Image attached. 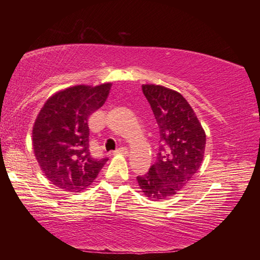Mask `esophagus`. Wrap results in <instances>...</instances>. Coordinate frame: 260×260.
Masks as SVG:
<instances>
[{
  "label": "esophagus",
  "instance_id": "obj_1",
  "mask_svg": "<svg viewBox=\"0 0 260 260\" xmlns=\"http://www.w3.org/2000/svg\"><path fill=\"white\" fill-rule=\"evenodd\" d=\"M116 153H122V155H127V153H128V151H127V149L125 147H120V148L117 149Z\"/></svg>",
  "mask_w": 260,
  "mask_h": 260
}]
</instances>
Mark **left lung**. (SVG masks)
I'll return each mask as SVG.
<instances>
[{
    "mask_svg": "<svg viewBox=\"0 0 260 260\" xmlns=\"http://www.w3.org/2000/svg\"><path fill=\"white\" fill-rule=\"evenodd\" d=\"M142 91L159 128L160 146L156 161L136 179L149 200H166L200 170L206 136L193 110L178 91L156 85H143Z\"/></svg>",
    "mask_w": 260,
    "mask_h": 260,
    "instance_id": "1",
    "label": "left lung"
}]
</instances>
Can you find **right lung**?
Instances as JSON below:
<instances>
[{
    "label": "right lung",
    "mask_w": 260,
    "mask_h": 260,
    "mask_svg": "<svg viewBox=\"0 0 260 260\" xmlns=\"http://www.w3.org/2000/svg\"><path fill=\"white\" fill-rule=\"evenodd\" d=\"M110 89L111 83L68 88L52 95L35 120V157L46 177L65 191L87 188L109 159L90 153L88 117L104 104Z\"/></svg>",
    "instance_id": "add662e5"
}]
</instances>
